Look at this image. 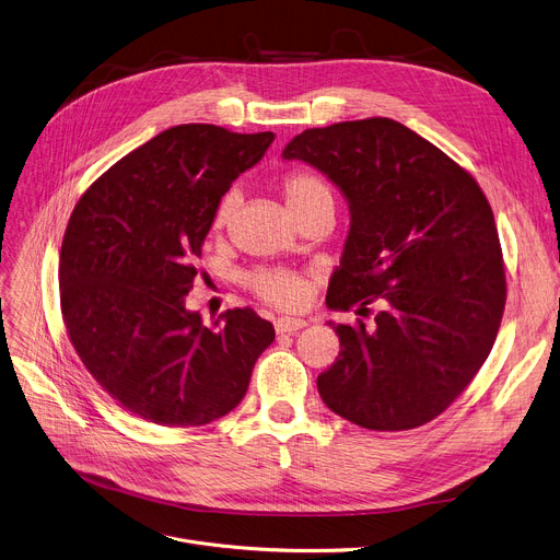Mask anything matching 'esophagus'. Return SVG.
I'll list each match as a JSON object with an SVG mask.
<instances>
[{
	"label": "esophagus",
	"mask_w": 560,
	"mask_h": 560,
	"mask_svg": "<svg viewBox=\"0 0 560 560\" xmlns=\"http://www.w3.org/2000/svg\"><path fill=\"white\" fill-rule=\"evenodd\" d=\"M308 322L306 319H296V317H279L275 322V330L277 332H294V330H302Z\"/></svg>",
	"instance_id": "obj_1"
}]
</instances>
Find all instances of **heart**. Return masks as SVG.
Instances as JSON below:
<instances>
[{
    "instance_id": "heart-1",
    "label": "heart",
    "mask_w": 560,
    "mask_h": 560,
    "mask_svg": "<svg viewBox=\"0 0 560 560\" xmlns=\"http://www.w3.org/2000/svg\"><path fill=\"white\" fill-rule=\"evenodd\" d=\"M281 191L285 196L288 207L294 215H302L317 207L332 209V191L328 182L308 168H292L281 177ZM238 209V191L230 189L222 196L213 209V230H225ZM245 288L254 292L260 302L283 311H300L311 300L313 277L296 270L283 268H266L252 270L243 279Z\"/></svg>"
}]
</instances>
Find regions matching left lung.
Segmentation results:
<instances>
[{
	"label": "left lung",
	"instance_id": "obj_1",
	"mask_svg": "<svg viewBox=\"0 0 560 560\" xmlns=\"http://www.w3.org/2000/svg\"><path fill=\"white\" fill-rule=\"evenodd\" d=\"M340 186L351 230L328 308L371 315L330 324L340 355L317 376L342 419L381 432L445 412L498 338L506 277L493 209L477 179L387 117L308 128L283 151Z\"/></svg>",
	"mask_w": 560,
	"mask_h": 560
}]
</instances>
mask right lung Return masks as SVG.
I'll list each match as a JSON object with an SVG mask.
<instances>
[{"instance_id": "add662e5", "label": "right lung", "mask_w": 560, "mask_h": 560, "mask_svg": "<svg viewBox=\"0 0 560 560\" xmlns=\"http://www.w3.org/2000/svg\"><path fill=\"white\" fill-rule=\"evenodd\" d=\"M211 124L168 128L96 177L60 247V311L94 381L130 415L211 423L243 400L275 326L234 308L205 326L184 308L218 200L272 143Z\"/></svg>"}]
</instances>
